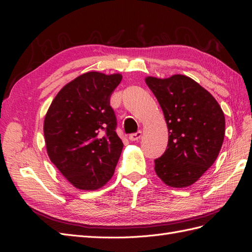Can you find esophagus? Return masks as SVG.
Instances as JSON below:
<instances>
[{
    "mask_svg": "<svg viewBox=\"0 0 252 252\" xmlns=\"http://www.w3.org/2000/svg\"><path fill=\"white\" fill-rule=\"evenodd\" d=\"M142 137V131H137L136 133H132V134L129 135V140L134 142V141H138Z\"/></svg>",
    "mask_w": 252,
    "mask_h": 252,
    "instance_id": "34e87169",
    "label": "esophagus"
}]
</instances>
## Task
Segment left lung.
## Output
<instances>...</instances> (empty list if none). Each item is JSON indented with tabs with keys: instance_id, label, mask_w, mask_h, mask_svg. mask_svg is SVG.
Listing matches in <instances>:
<instances>
[{
	"instance_id": "1",
	"label": "left lung",
	"mask_w": 252,
	"mask_h": 252,
	"mask_svg": "<svg viewBox=\"0 0 252 252\" xmlns=\"http://www.w3.org/2000/svg\"><path fill=\"white\" fill-rule=\"evenodd\" d=\"M148 88L163 111L168 148L155 160L164 184L183 189L200 179L215 163L225 134V117L216 98L189 77H147Z\"/></svg>"
}]
</instances>
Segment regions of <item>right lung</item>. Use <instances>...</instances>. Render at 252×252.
Returning a JSON list of instances; mask_svg holds the SVG:
<instances>
[{
  "instance_id": "right-lung-1",
  "label": "right lung",
  "mask_w": 252,
  "mask_h": 252,
  "mask_svg": "<svg viewBox=\"0 0 252 252\" xmlns=\"http://www.w3.org/2000/svg\"><path fill=\"white\" fill-rule=\"evenodd\" d=\"M121 80L120 73H83L57 93L45 115L47 155L78 189H98L115 173L123 143L110 96Z\"/></svg>"
}]
</instances>
